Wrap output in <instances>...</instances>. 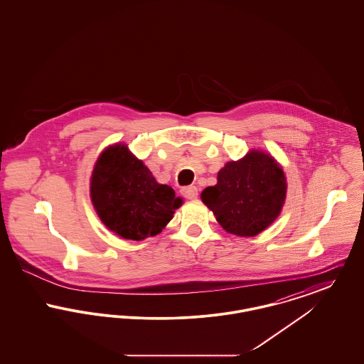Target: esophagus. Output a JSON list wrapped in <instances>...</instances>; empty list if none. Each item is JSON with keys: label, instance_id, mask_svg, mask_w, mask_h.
Returning a JSON list of instances; mask_svg holds the SVG:
<instances>
[{"label": "esophagus", "instance_id": "obj_1", "mask_svg": "<svg viewBox=\"0 0 364 364\" xmlns=\"http://www.w3.org/2000/svg\"><path fill=\"white\" fill-rule=\"evenodd\" d=\"M181 195L184 196V198H187V199H196L198 198V188L196 187H193V186H191V187H184L183 190H181Z\"/></svg>", "mask_w": 364, "mask_h": 364}]
</instances>
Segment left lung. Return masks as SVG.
Segmentation results:
<instances>
[{
    "label": "left lung",
    "mask_w": 364,
    "mask_h": 364,
    "mask_svg": "<svg viewBox=\"0 0 364 364\" xmlns=\"http://www.w3.org/2000/svg\"><path fill=\"white\" fill-rule=\"evenodd\" d=\"M217 180L200 198L226 232L242 237L255 236L277 218L287 181L269 154L254 150L240 161L228 162Z\"/></svg>",
    "instance_id": "1"
}]
</instances>
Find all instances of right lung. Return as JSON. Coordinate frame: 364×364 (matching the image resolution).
<instances>
[{"label": "right lung", "instance_id": "add662e5", "mask_svg": "<svg viewBox=\"0 0 364 364\" xmlns=\"http://www.w3.org/2000/svg\"><path fill=\"white\" fill-rule=\"evenodd\" d=\"M91 199L105 225L131 240L156 236L181 205L174 191L158 184L124 144L107 149L97 161L91 177Z\"/></svg>", "mask_w": 364, "mask_h": 364}]
</instances>
